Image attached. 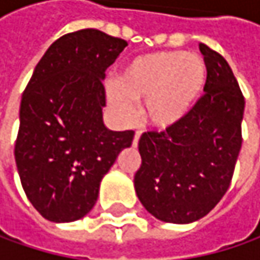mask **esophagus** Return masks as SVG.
I'll use <instances>...</instances> for the list:
<instances>
[{
  "instance_id": "esophagus-1",
  "label": "esophagus",
  "mask_w": 260,
  "mask_h": 260,
  "mask_svg": "<svg viewBox=\"0 0 260 260\" xmlns=\"http://www.w3.org/2000/svg\"><path fill=\"white\" fill-rule=\"evenodd\" d=\"M140 136H142V132L140 130H137L135 135V139H133V147H137L139 145V139H140Z\"/></svg>"
}]
</instances>
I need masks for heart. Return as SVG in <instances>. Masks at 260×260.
Masks as SVG:
<instances>
[{"instance_id":"b5f03b06","label":"heart","mask_w":260,"mask_h":260,"mask_svg":"<svg viewBox=\"0 0 260 260\" xmlns=\"http://www.w3.org/2000/svg\"><path fill=\"white\" fill-rule=\"evenodd\" d=\"M207 79L201 57L185 52H155L135 57L121 69L117 84L107 86V100L117 117L128 123L135 104L143 103L150 125L168 130L192 111Z\"/></svg>"}]
</instances>
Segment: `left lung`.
I'll use <instances>...</instances> for the list:
<instances>
[{"label":"left lung","instance_id":"obj_1","mask_svg":"<svg viewBox=\"0 0 260 260\" xmlns=\"http://www.w3.org/2000/svg\"><path fill=\"white\" fill-rule=\"evenodd\" d=\"M200 50L205 94L179 124L139 140L136 194L165 223L188 224L208 214L229 189L242 147L243 94L224 57L204 43Z\"/></svg>","mask_w":260,"mask_h":260}]
</instances>
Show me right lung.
<instances>
[{
  "instance_id": "add662e5",
  "label": "right lung",
  "mask_w": 260,
  "mask_h": 260,
  "mask_svg": "<svg viewBox=\"0 0 260 260\" xmlns=\"http://www.w3.org/2000/svg\"><path fill=\"white\" fill-rule=\"evenodd\" d=\"M127 42L84 28L46 50L25 86L14 156L28 201L53 223L82 218L100 184L135 132L103 121L105 71Z\"/></svg>"
}]
</instances>
